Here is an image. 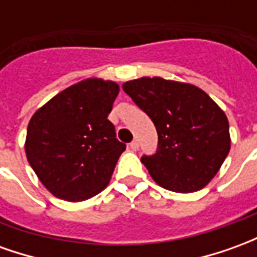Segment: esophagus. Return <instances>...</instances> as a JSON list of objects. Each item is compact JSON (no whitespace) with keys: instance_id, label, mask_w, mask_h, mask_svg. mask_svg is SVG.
Returning <instances> with one entry per match:
<instances>
[{"instance_id":"34e87169","label":"esophagus","mask_w":257,"mask_h":257,"mask_svg":"<svg viewBox=\"0 0 257 257\" xmlns=\"http://www.w3.org/2000/svg\"><path fill=\"white\" fill-rule=\"evenodd\" d=\"M129 149H131V150H134V151L138 150V149H139V142H138V140H134V142H132V143L129 145Z\"/></svg>"}]
</instances>
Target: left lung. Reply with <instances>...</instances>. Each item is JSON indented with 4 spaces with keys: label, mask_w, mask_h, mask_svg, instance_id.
Here are the masks:
<instances>
[{
    "label": "left lung",
    "mask_w": 257,
    "mask_h": 257,
    "mask_svg": "<svg viewBox=\"0 0 257 257\" xmlns=\"http://www.w3.org/2000/svg\"><path fill=\"white\" fill-rule=\"evenodd\" d=\"M122 89L156 125L157 153L142 158L154 182L175 193L204 189L231 146L224 111L189 82L142 77L123 82Z\"/></svg>",
    "instance_id": "8db88e82"
}]
</instances>
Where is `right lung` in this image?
I'll return each mask as SVG.
<instances>
[{"label":"right lung","mask_w":257,"mask_h":257,"mask_svg":"<svg viewBox=\"0 0 257 257\" xmlns=\"http://www.w3.org/2000/svg\"><path fill=\"white\" fill-rule=\"evenodd\" d=\"M119 93L110 79L86 78L68 86L31 117L25 150L45 189L70 202L106 189L126 146L107 117Z\"/></svg>","instance_id":"obj_1"}]
</instances>
